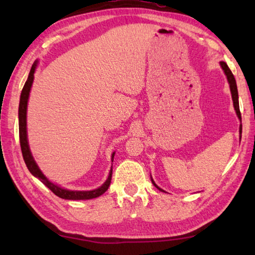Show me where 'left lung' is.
<instances>
[{"label":"left lung","instance_id":"1","mask_svg":"<svg viewBox=\"0 0 255 255\" xmlns=\"http://www.w3.org/2000/svg\"><path fill=\"white\" fill-rule=\"evenodd\" d=\"M221 66L223 68L224 73H225V75L227 76V81L228 83H230V89H231V93H232V99H233V103H234V108H235V111H236V115L237 117H239L240 120H242L241 117V111H240V106H239V92H237V85H236V81H235V77L233 75L232 71L230 70V67L227 66V64L225 62H221ZM242 133V125L240 126V135ZM241 137V136H240ZM152 183L156 187L159 191H164L159 187H157L156 183L154 182V180L152 179Z\"/></svg>","mask_w":255,"mask_h":255}]
</instances>
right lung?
<instances>
[{
    "label": "right lung",
    "mask_w": 255,
    "mask_h": 255,
    "mask_svg": "<svg viewBox=\"0 0 255 255\" xmlns=\"http://www.w3.org/2000/svg\"><path fill=\"white\" fill-rule=\"evenodd\" d=\"M38 60L33 63V65L30 70L28 80L25 81L24 86L21 92L20 97V103H19V137H20V146H21V152H22V156L24 159L25 165H27L28 170L30 171L33 176H36L37 179H39L42 183H44L47 188H49L56 196L63 199L67 200H86V199H93L105 193L108 188H109L111 182V176H112V166L109 172V176L105 183H103L100 188L90 190V191H73V190H67L60 188L59 185L55 184L46 178L42 174L39 167H38L37 163L34 162L32 157V154L30 152L29 144H28V138H27V106H28V99L30 94V90H31V85L34 77V71H36ZM115 153H112V162H114Z\"/></svg>",
    "instance_id": "add662e5"
}]
</instances>
